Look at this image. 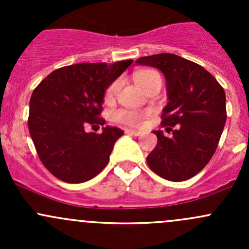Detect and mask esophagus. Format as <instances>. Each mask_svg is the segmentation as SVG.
<instances>
[{
  "label": "esophagus",
  "instance_id": "obj_1",
  "mask_svg": "<svg viewBox=\"0 0 249 249\" xmlns=\"http://www.w3.org/2000/svg\"><path fill=\"white\" fill-rule=\"evenodd\" d=\"M125 132H126V134H129V135H135V136H141V135H142V132L136 131V130H131V129L125 130Z\"/></svg>",
  "mask_w": 249,
  "mask_h": 249
}]
</instances>
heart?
<instances>
[{
	"label": "heart",
	"mask_w": 249,
	"mask_h": 249,
	"mask_svg": "<svg viewBox=\"0 0 249 249\" xmlns=\"http://www.w3.org/2000/svg\"><path fill=\"white\" fill-rule=\"evenodd\" d=\"M135 82L140 88L144 89L145 85L155 78H160L159 73L153 70H142L135 73ZM119 89V80H114L107 87L105 91V101H112ZM152 110H137V109H118L113 113V119L120 124L129 125L132 127L142 126L144 120L150 115Z\"/></svg>",
	"instance_id": "b5f03b06"
}]
</instances>
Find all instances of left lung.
Returning <instances> with one entry per match:
<instances>
[{
    "mask_svg": "<svg viewBox=\"0 0 249 249\" xmlns=\"http://www.w3.org/2000/svg\"><path fill=\"white\" fill-rule=\"evenodd\" d=\"M136 64L159 69L167 83L169 104L161 126L172 131V137L161 130L153 131L158 144L147 157L148 166L167 180L189 179L208 164L218 147L227 120L224 89L202 66L178 55H149Z\"/></svg>",
    "mask_w": 249,
    "mask_h": 249,
    "instance_id": "obj_1",
    "label": "left lung"
}]
</instances>
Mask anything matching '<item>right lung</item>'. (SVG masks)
<instances>
[{"label": "right lung", "instance_id": "1", "mask_svg": "<svg viewBox=\"0 0 249 249\" xmlns=\"http://www.w3.org/2000/svg\"><path fill=\"white\" fill-rule=\"evenodd\" d=\"M131 64L132 60L70 65L53 71L35 88L27 125L39 160L53 176L83 183L108 164L124 131L107 125L102 134H95L84 127L105 124V91Z\"/></svg>", "mask_w": 249, "mask_h": 249}]
</instances>
